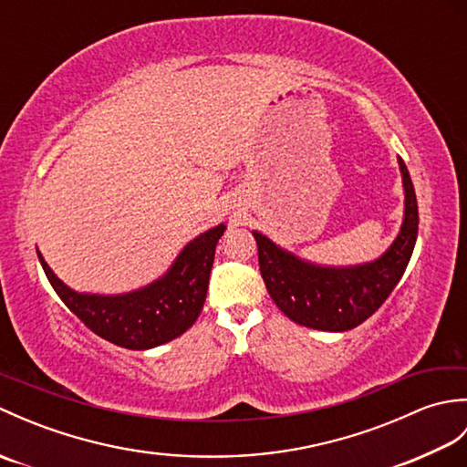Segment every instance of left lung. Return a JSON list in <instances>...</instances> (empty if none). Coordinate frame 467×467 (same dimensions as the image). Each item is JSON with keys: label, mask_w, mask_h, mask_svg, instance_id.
Segmentation results:
<instances>
[{"label": "left lung", "mask_w": 467, "mask_h": 467, "mask_svg": "<svg viewBox=\"0 0 467 467\" xmlns=\"http://www.w3.org/2000/svg\"><path fill=\"white\" fill-rule=\"evenodd\" d=\"M403 182V221L383 254L359 265H321L306 261L253 231L259 266L275 305L291 321L319 331H349L379 309L405 273L418 241V198L410 171L398 158Z\"/></svg>", "instance_id": "left-lung-1"}]
</instances>
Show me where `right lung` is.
I'll use <instances>...</instances> for the list:
<instances>
[{"instance_id": "1", "label": "right lung", "mask_w": 467, "mask_h": 467, "mask_svg": "<svg viewBox=\"0 0 467 467\" xmlns=\"http://www.w3.org/2000/svg\"><path fill=\"white\" fill-rule=\"evenodd\" d=\"M224 231V223L208 228L184 244L162 276L118 295L74 291L49 269L39 251L37 259L59 299L88 329L114 345L142 351L176 339L198 319Z\"/></svg>"}]
</instances>
